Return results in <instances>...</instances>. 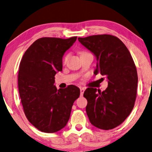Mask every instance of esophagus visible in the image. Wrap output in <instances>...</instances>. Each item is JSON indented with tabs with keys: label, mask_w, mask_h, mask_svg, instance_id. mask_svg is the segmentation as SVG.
<instances>
[{
	"label": "esophagus",
	"mask_w": 152,
	"mask_h": 152,
	"mask_svg": "<svg viewBox=\"0 0 152 152\" xmlns=\"http://www.w3.org/2000/svg\"><path fill=\"white\" fill-rule=\"evenodd\" d=\"M80 95L83 96V95L84 93V91H85V89H84L83 88H80Z\"/></svg>",
	"instance_id": "34e87169"
}]
</instances>
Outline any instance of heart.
Listing matches in <instances>:
<instances>
[{
    "mask_svg": "<svg viewBox=\"0 0 152 152\" xmlns=\"http://www.w3.org/2000/svg\"><path fill=\"white\" fill-rule=\"evenodd\" d=\"M82 53H81V54H82ZM69 55H66V56H65V57H64V59H63V62H64V63L66 62V61H67V59H68V58H69Z\"/></svg>",
    "mask_w": 152,
    "mask_h": 152,
    "instance_id": "obj_1",
    "label": "heart"
}]
</instances>
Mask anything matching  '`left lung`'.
Masks as SVG:
<instances>
[{"label":"left lung","instance_id":"1","mask_svg":"<svg viewBox=\"0 0 152 152\" xmlns=\"http://www.w3.org/2000/svg\"><path fill=\"white\" fill-rule=\"evenodd\" d=\"M78 40L96 57L94 74L100 73L108 80L103 92L93 88L84 92L90 122L99 129H113L126 120L135 104L138 82L135 63L126 46L116 36L104 34Z\"/></svg>","mask_w":152,"mask_h":152}]
</instances>
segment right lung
I'll use <instances>...</instances> for the list:
<instances>
[{"label":"right lung","instance_id":"add662e5","mask_svg":"<svg viewBox=\"0 0 152 152\" xmlns=\"http://www.w3.org/2000/svg\"><path fill=\"white\" fill-rule=\"evenodd\" d=\"M77 37H44L25 52L18 74L19 93L26 118L41 132L53 133L66 126L80 89L70 85L57 89L55 75L62 71V57Z\"/></svg>","mask_w":152,"mask_h":152}]
</instances>
